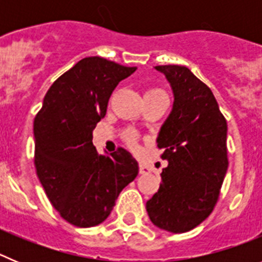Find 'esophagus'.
Wrapping results in <instances>:
<instances>
[{"label": "esophagus", "instance_id": "esophagus-1", "mask_svg": "<svg viewBox=\"0 0 262 262\" xmlns=\"http://www.w3.org/2000/svg\"><path fill=\"white\" fill-rule=\"evenodd\" d=\"M151 172V169L148 168L147 165H144V164H139V173H140V174H147V173H149Z\"/></svg>", "mask_w": 262, "mask_h": 262}]
</instances>
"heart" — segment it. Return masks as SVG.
<instances>
[{"label": "heart", "instance_id": "obj_1", "mask_svg": "<svg viewBox=\"0 0 262 262\" xmlns=\"http://www.w3.org/2000/svg\"><path fill=\"white\" fill-rule=\"evenodd\" d=\"M147 93H164V92L160 89H151V90H148ZM128 142H129V144L134 145V136L133 135H128Z\"/></svg>", "mask_w": 262, "mask_h": 262}]
</instances>
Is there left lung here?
Instances as JSON below:
<instances>
[{
	"instance_id": "1",
	"label": "left lung",
	"mask_w": 262,
	"mask_h": 262,
	"mask_svg": "<svg viewBox=\"0 0 262 262\" xmlns=\"http://www.w3.org/2000/svg\"><path fill=\"white\" fill-rule=\"evenodd\" d=\"M173 93V107L157 135L168 166L145 205L152 223L184 233L209 217L226 177L227 122L207 85L186 67L157 66Z\"/></svg>"
}]
</instances>
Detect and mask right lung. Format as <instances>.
<instances>
[{
	"label": "right lung",
	"instance_id": "1",
	"mask_svg": "<svg viewBox=\"0 0 262 262\" xmlns=\"http://www.w3.org/2000/svg\"><path fill=\"white\" fill-rule=\"evenodd\" d=\"M135 71L85 57L53 82L34 120L39 181L57 212L76 227L105 222L120 191L138 176V161L124 148L101 155L92 142L111 93Z\"/></svg>",
	"mask_w": 262,
	"mask_h": 262
}]
</instances>
